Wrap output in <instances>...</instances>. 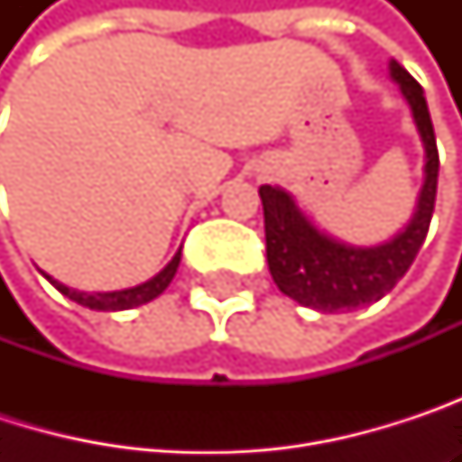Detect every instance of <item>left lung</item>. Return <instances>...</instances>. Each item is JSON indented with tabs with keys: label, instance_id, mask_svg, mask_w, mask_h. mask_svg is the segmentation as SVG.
I'll use <instances>...</instances> for the list:
<instances>
[{
	"label": "left lung",
	"instance_id": "obj_1",
	"mask_svg": "<svg viewBox=\"0 0 462 462\" xmlns=\"http://www.w3.org/2000/svg\"><path fill=\"white\" fill-rule=\"evenodd\" d=\"M391 77L399 82L412 109L425 146V184L420 189L415 217L404 232L374 248H353L316 230L289 192L270 184L259 187L270 275L286 297L319 313H345L383 300L412 267L430 227L439 184L433 123L420 82L399 60H391Z\"/></svg>",
	"mask_w": 462,
	"mask_h": 462
}]
</instances>
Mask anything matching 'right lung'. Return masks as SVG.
I'll return each mask as SVG.
<instances>
[{"label": "right lung", "instance_id": "add662e5", "mask_svg": "<svg viewBox=\"0 0 462 462\" xmlns=\"http://www.w3.org/2000/svg\"><path fill=\"white\" fill-rule=\"evenodd\" d=\"M179 262H181V251H176V256L168 262L165 270H160L152 281L141 283V286H134V289H123V291H106V294H88V291H74L58 281H52L50 275H45L47 281L69 300H74L77 305L82 308H90V310H128V308H139L143 302H152L154 297H160L168 283L173 281L176 270H179Z\"/></svg>", "mask_w": 462, "mask_h": 462}]
</instances>
